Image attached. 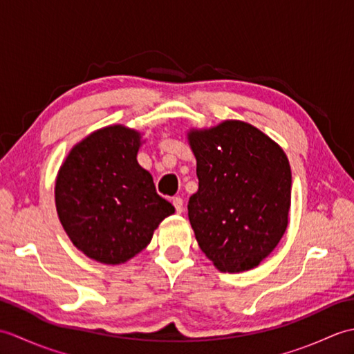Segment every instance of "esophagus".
<instances>
[{
	"label": "esophagus",
	"mask_w": 354,
	"mask_h": 354,
	"mask_svg": "<svg viewBox=\"0 0 354 354\" xmlns=\"http://www.w3.org/2000/svg\"><path fill=\"white\" fill-rule=\"evenodd\" d=\"M171 202H173V207H175V209H176V213H183V209H184V201H183V198L181 196H175L171 199Z\"/></svg>",
	"instance_id": "esophagus-1"
}]
</instances>
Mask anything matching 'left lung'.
Here are the masks:
<instances>
[{
    "instance_id": "obj_1",
    "label": "left lung",
    "mask_w": 354,
    "mask_h": 354,
    "mask_svg": "<svg viewBox=\"0 0 354 354\" xmlns=\"http://www.w3.org/2000/svg\"><path fill=\"white\" fill-rule=\"evenodd\" d=\"M189 142L199 179L189 219L199 248L222 272L259 266L288 228V156L268 135L239 120L192 129Z\"/></svg>"
}]
</instances>
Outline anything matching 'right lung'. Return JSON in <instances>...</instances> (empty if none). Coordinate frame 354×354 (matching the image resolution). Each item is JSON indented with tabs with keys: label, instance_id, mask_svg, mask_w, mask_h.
Masks as SVG:
<instances>
[{
	"label": "right lung",
	"instance_id": "1",
	"mask_svg": "<svg viewBox=\"0 0 354 354\" xmlns=\"http://www.w3.org/2000/svg\"><path fill=\"white\" fill-rule=\"evenodd\" d=\"M140 145L137 131L103 127L74 146L57 173L59 221L77 250L104 265L135 257L175 213L138 164Z\"/></svg>",
	"mask_w": 354,
	"mask_h": 354
}]
</instances>
